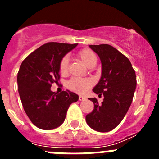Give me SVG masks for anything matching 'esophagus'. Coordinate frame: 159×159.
<instances>
[{
    "label": "esophagus",
    "mask_w": 159,
    "mask_h": 159,
    "mask_svg": "<svg viewBox=\"0 0 159 159\" xmlns=\"http://www.w3.org/2000/svg\"><path fill=\"white\" fill-rule=\"evenodd\" d=\"M85 99H86V97L83 96V95H80V96H79V100L82 101V100H85Z\"/></svg>",
    "instance_id": "1"
}]
</instances>
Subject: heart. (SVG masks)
<instances>
[{
  "mask_svg": "<svg viewBox=\"0 0 159 159\" xmlns=\"http://www.w3.org/2000/svg\"><path fill=\"white\" fill-rule=\"evenodd\" d=\"M78 57L87 67H92L96 64L97 57L95 53L88 48L82 49L79 52ZM68 71V57H64L60 61V72L61 75H66ZM92 85V80L89 79H71L67 83V88L78 93H84Z\"/></svg>",
  "mask_w": 159,
  "mask_h": 159,
  "instance_id": "1",
  "label": "heart"
}]
</instances>
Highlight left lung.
<instances>
[{
    "label": "left lung",
    "mask_w": 159,
    "mask_h": 159,
    "mask_svg": "<svg viewBox=\"0 0 159 159\" xmlns=\"http://www.w3.org/2000/svg\"><path fill=\"white\" fill-rule=\"evenodd\" d=\"M99 56L102 64L101 77L93 88L99 95H103L101 104L95 98L92 112L86 116L91 128L99 132H107L116 128L126 116L136 88L135 71L130 60L109 44L89 45Z\"/></svg>",
    "instance_id": "8db88e82"
}]
</instances>
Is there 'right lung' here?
I'll list each match as a JSON object with an SVG mask.
<instances>
[{
  "mask_svg": "<svg viewBox=\"0 0 159 159\" xmlns=\"http://www.w3.org/2000/svg\"><path fill=\"white\" fill-rule=\"evenodd\" d=\"M77 43L50 42L38 48L25 59L17 74L18 92L24 110L33 124L42 130H52L64 123L67 109L79 95L68 90L51 91L60 79L63 57Z\"/></svg>",
  "mask_w": 159,
  "mask_h": 159,
  "instance_id": "1",
  "label": "right lung"
}]
</instances>
